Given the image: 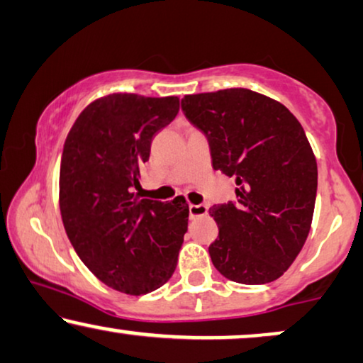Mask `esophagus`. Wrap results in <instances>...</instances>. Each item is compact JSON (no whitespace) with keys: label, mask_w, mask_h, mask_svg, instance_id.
Instances as JSON below:
<instances>
[{"label":"esophagus","mask_w":363,"mask_h":363,"mask_svg":"<svg viewBox=\"0 0 363 363\" xmlns=\"http://www.w3.org/2000/svg\"><path fill=\"white\" fill-rule=\"evenodd\" d=\"M207 214V206L204 204H189V216L191 219H196V217L206 216Z\"/></svg>","instance_id":"obj_1"}]
</instances>
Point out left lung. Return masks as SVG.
Masks as SVG:
<instances>
[{
	"instance_id": "left-lung-1",
	"label": "left lung",
	"mask_w": 363,
	"mask_h": 363,
	"mask_svg": "<svg viewBox=\"0 0 363 363\" xmlns=\"http://www.w3.org/2000/svg\"><path fill=\"white\" fill-rule=\"evenodd\" d=\"M181 108L206 136L212 167L238 184V199L209 209L219 227L212 264L234 282H272L312 224L317 162L303 128L286 106L244 88L184 96Z\"/></svg>"
}]
</instances>
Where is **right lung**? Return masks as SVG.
<instances>
[{"label": "right lung", "instance_id": "add662e5", "mask_svg": "<svg viewBox=\"0 0 363 363\" xmlns=\"http://www.w3.org/2000/svg\"><path fill=\"white\" fill-rule=\"evenodd\" d=\"M179 99L111 94L91 103L67 134L60 169L62 224L76 254L106 286L144 296L171 279L189 206L141 199V164Z\"/></svg>", "mask_w": 363, "mask_h": 363}]
</instances>
